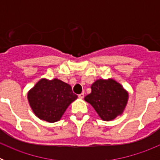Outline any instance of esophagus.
<instances>
[{"label":"esophagus","instance_id":"esophagus-1","mask_svg":"<svg viewBox=\"0 0 160 160\" xmlns=\"http://www.w3.org/2000/svg\"><path fill=\"white\" fill-rule=\"evenodd\" d=\"M78 98H81V99H82V98H84V93H82V94H79Z\"/></svg>","mask_w":160,"mask_h":160}]
</instances>
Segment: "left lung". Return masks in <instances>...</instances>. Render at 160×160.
Here are the masks:
<instances>
[{"label": "left lung", "instance_id": "left-lung-1", "mask_svg": "<svg viewBox=\"0 0 160 160\" xmlns=\"http://www.w3.org/2000/svg\"><path fill=\"white\" fill-rule=\"evenodd\" d=\"M128 93L114 79H98L91 86V93L85 101L92 106L105 121H110L122 114L128 103Z\"/></svg>", "mask_w": 160, "mask_h": 160}]
</instances>
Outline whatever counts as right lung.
I'll return each instance as SVG.
<instances>
[{"label":"right lung","mask_w":160,"mask_h":160,"mask_svg":"<svg viewBox=\"0 0 160 160\" xmlns=\"http://www.w3.org/2000/svg\"><path fill=\"white\" fill-rule=\"evenodd\" d=\"M70 85L59 79H41L28 93L32 111L42 120L59 121L70 103L77 99Z\"/></svg>","instance_id":"obj_1"}]
</instances>
